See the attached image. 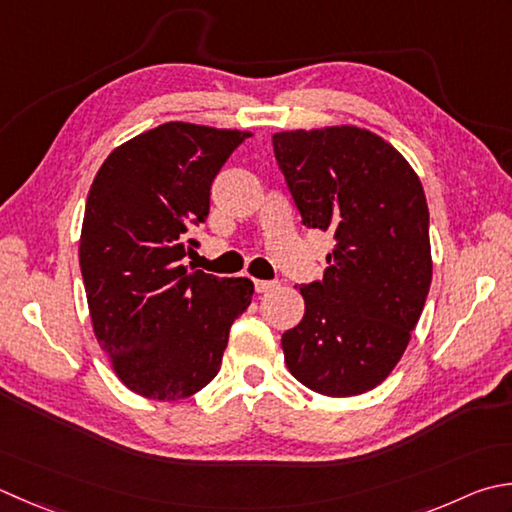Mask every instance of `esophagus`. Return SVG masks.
Returning a JSON list of instances; mask_svg holds the SVG:
<instances>
[{
	"mask_svg": "<svg viewBox=\"0 0 512 512\" xmlns=\"http://www.w3.org/2000/svg\"><path fill=\"white\" fill-rule=\"evenodd\" d=\"M279 282H268V279H255V290L257 293H268V290L277 288Z\"/></svg>",
	"mask_w": 512,
	"mask_h": 512,
	"instance_id": "obj_1",
	"label": "esophagus"
}]
</instances>
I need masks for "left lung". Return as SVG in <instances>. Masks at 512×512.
<instances>
[{
  "instance_id": "left-lung-1",
  "label": "left lung",
  "mask_w": 512,
  "mask_h": 512,
  "mask_svg": "<svg viewBox=\"0 0 512 512\" xmlns=\"http://www.w3.org/2000/svg\"><path fill=\"white\" fill-rule=\"evenodd\" d=\"M286 186L308 228L335 237L324 277L299 286L306 313L282 335L297 382L362 395L402 359L433 279L422 182L382 137L357 126L273 135Z\"/></svg>"
}]
</instances>
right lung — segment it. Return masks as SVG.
Wrapping results in <instances>:
<instances>
[{"label": "right lung", "mask_w": 512, "mask_h": 512, "mask_svg": "<svg viewBox=\"0 0 512 512\" xmlns=\"http://www.w3.org/2000/svg\"><path fill=\"white\" fill-rule=\"evenodd\" d=\"M246 130L168 122L115 148L86 199L79 266L97 342L133 393L173 402L213 382L253 299L246 277L188 270V230Z\"/></svg>", "instance_id": "1"}]
</instances>
